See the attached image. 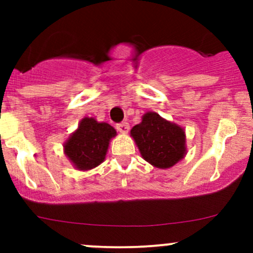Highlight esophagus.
Returning <instances> with one entry per match:
<instances>
[{
	"label": "esophagus",
	"instance_id": "34e87169",
	"mask_svg": "<svg viewBox=\"0 0 253 253\" xmlns=\"http://www.w3.org/2000/svg\"><path fill=\"white\" fill-rule=\"evenodd\" d=\"M116 128L120 133H127L129 129V125L127 122H120V124L116 125Z\"/></svg>",
	"mask_w": 253,
	"mask_h": 253
}]
</instances>
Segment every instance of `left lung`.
<instances>
[{"label": "left lung", "mask_w": 253, "mask_h": 253, "mask_svg": "<svg viewBox=\"0 0 253 253\" xmlns=\"http://www.w3.org/2000/svg\"><path fill=\"white\" fill-rule=\"evenodd\" d=\"M131 134L144 160L160 169L174 167L186 154L185 131L155 112H147Z\"/></svg>", "instance_id": "left-lung-1"}]
</instances>
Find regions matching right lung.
I'll list each match as a JSON object with an SVG mask.
<instances>
[{"label":"right lung","instance_id":"1","mask_svg":"<svg viewBox=\"0 0 253 253\" xmlns=\"http://www.w3.org/2000/svg\"><path fill=\"white\" fill-rule=\"evenodd\" d=\"M115 136L116 131L109 124L84 117L66 142L65 153L77 169H93L104 162L109 142Z\"/></svg>","mask_w":253,"mask_h":253}]
</instances>
